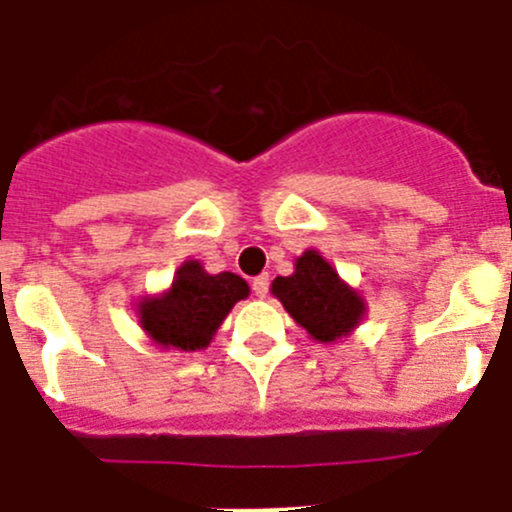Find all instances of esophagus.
Masks as SVG:
<instances>
[{"instance_id": "1", "label": "esophagus", "mask_w": 512, "mask_h": 512, "mask_svg": "<svg viewBox=\"0 0 512 512\" xmlns=\"http://www.w3.org/2000/svg\"><path fill=\"white\" fill-rule=\"evenodd\" d=\"M251 289H253V294H256V297L264 299L266 294H269V276H266V274L256 276V279H253V284H251Z\"/></svg>"}]
</instances>
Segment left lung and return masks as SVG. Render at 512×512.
I'll list each match as a JSON object with an SVG mask.
<instances>
[{"mask_svg":"<svg viewBox=\"0 0 512 512\" xmlns=\"http://www.w3.org/2000/svg\"><path fill=\"white\" fill-rule=\"evenodd\" d=\"M271 292L284 309L320 342L345 337L363 317V299L342 284L317 251H304L292 276H276Z\"/></svg>","mask_w":512,"mask_h":512,"instance_id":"obj_1","label":"left lung"}]
</instances>
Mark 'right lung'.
I'll return each mask as SVG.
<instances>
[{
	"label": "right lung",
	"mask_w": 512,
	"mask_h": 512,
	"mask_svg": "<svg viewBox=\"0 0 512 512\" xmlns=\"http://www.w3.org/2000/svg\"><path fill=\"white\" fill-rule=\"evenodd\" d=\"M246 297L248 284L238 274H208L198 261H187L177 269L170 292L139 304V322L157 345L200 350L208 348L233 304Z\"/></svg>",
	"instance_id": "add662e5"
}]
</instances>
